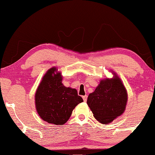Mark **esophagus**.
Segmentation results:
<instances>
[{
    "mask_svg": "<svg viewBox=\"0 0 155 155\" xmlns=\"http://www.w3.org/2000/svg\"><path fill=\"white\" fill-rule=\"evenodd\" d=\"M82 98H83V100H84V102L87 101V95L83 96H82Z\"/></svg>",
    "mask_w": 155,
    "mask_h": 155,
    "instance_id": "1",
    "label": "esophagus"
}]
</instances>
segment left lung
Listing matches in <instances>:
<instances>
[{
	"mask_svg": "<svg viewBox=\"0 0 155 155\" xmlns=\"http://www.w3.org/2000/svg\"><path fill=\"white\" fill-rule=\"evenodd\" d=\"M127 102L126 89L119 78L101 80L87 101L94 117L104 124L122 115Z\"/></svg>",
	"mask_w": 155,
	"mask_h": 155,
	"instance_id": "1",
	"label": "left lung"
}]
</instances>
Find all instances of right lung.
Here are the masks:
<instances>
[{"mask_svg":"<svg viewBox=\"0 0 155 155\" xmlns=\"http://www.w3.org/2000/svg\"><path fill=\"white\" fill-rule=\"evenodd\" d=\"M55 71V68L50 69L42 78L35 94V106L44 121L62 125L68 121L73 110L83 99L78 96L76 89L63 85L61 73L54 74Z\"/></svg>","mask_w":155,"mask_h":155,"instance_id":"add662e5","label":"right lung"}]
</instances>
